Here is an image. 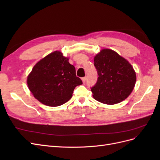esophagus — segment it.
<instances>
[{
  "instance_id": "34e87169",
  "label": "esophagus",
  "mask_w": 160,
  "mask_h": 160,
  "mask_svg": "<svg viewBox=\"0 0 160 160\" xmlns=\"http://www.w3.org/2000/svg\"><path fill=\"white\" fill-rule=\"evenodd\" d=\"M81 79H82V81H83V83H85V82H86V80H87V77H82Z\"/></svg>"
}]
</instances>
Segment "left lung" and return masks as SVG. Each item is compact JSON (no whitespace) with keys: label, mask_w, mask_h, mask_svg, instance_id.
Instances as JSON below:
<instances>
[{"label":"left lung","mask_w":160,"mask_h":160,"mask_svg":"<svg viewBox=\"0 0 160 160\" xmlns=\"http://www.w3.org/2000/svg\"><path fill=\"white\" fill-rule=\"evenodd\" d=\"M94 66L99 77L91 91L95 100L113 105L123 101L132 93L136 81L135 72L117 52L101 50L94 58Z\"/></svg>","instance_id":"8db88e82"}]
</instances>
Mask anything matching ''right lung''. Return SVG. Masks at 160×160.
Masks as SVG:
<instances>
[{
    "instance_id": "obj_1",
    "label": "right lung",
    "mask_w": 160,
    "mask_h": 160,
    "mask_svg": "<svg viewBox=\"0 0 160 160\" xmlns=\"http://www.w3.org/2000/svg\"><path fill=\"white\" fill-rule=\"evenodd\" d=\"M60 51H55L34 66L27 85L35 98L48 106L57 107L67 102L75 88L83 84L76 76L75 67Z\"/></svg>"
}]
</instances>
